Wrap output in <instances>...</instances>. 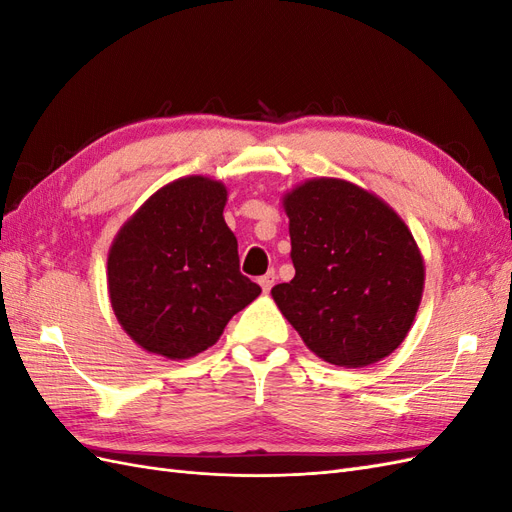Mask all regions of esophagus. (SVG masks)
Wrapping results in <instances>:
<instances>
[{
    "label": "esophagus",
    "mask_w": 512,
    "mask_h": 512,
    "mask_svg": "<svg viewBox=\"0 0 512 512\" xmlns=\"http://www.w3.org/2000/svg\"><path fill=\"white\" fill-rule=\"evenodd\" d=\"M258 284H260L262 290L269 292L273 288V284H275V271H269V273H265L262 277H258Z\"/></svg>",
    "instance_id": "obj_1"
}]
</instances>
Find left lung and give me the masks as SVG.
I'll return each mask as SVG.
<instances>
[{"label":"left lung","instance_id":"left-lung-1","mask_svg":"<svg viewBox=\"0 0 512 512\" xmlns=\"http://www.w3.org/2000/svg\"><path fill=\"white\" fill-rule=\"evenodd\" d=\"M294 277L271 294L305 346L339 367L389 356L421 303L425 267L412 232L348 181L312 179L284 198Z\"/></svg>","mask_w":512,"mask_h":512}]
</instances>
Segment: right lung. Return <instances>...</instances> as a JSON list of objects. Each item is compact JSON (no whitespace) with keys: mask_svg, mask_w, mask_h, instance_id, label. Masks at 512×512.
Instances as JSON below:
<instances>
[{"mask_svg":"<svg viewBox=\"0 0 512 512\" xmlns=\"http://www.w3.org/2000/svg\"><path fill=\"white\" fill-rule=\"evenodd\" d=\"M226 196L220 181L177 179L119 230L108 294L121 327L147 352L190 359L260 294L239 271L237 239L222 215Z\"/></svg>","mask_w":512,"mask_h":512,"instance_id":"right-lung-1","label":"right lung"}]
</instances>
